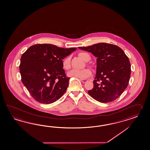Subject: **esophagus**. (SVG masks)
Listing matches in <instances>:
<instances>
[{
  "label": "esophagus",
  "instance_id": "esophagus-1",
  "mask_svg": "<svg viewBox=\"0 0 150 150\" xmlns=\"http://www.w3.org/2000/svg\"><path fill=\"white\" fill-rule=\"evenodd\" d=\"M81 81H82L83 83H85V82H87L88 80H86V79H81Z\"/></svg>",
  "mask_w": 150,
  "mask_h": 150
}]
</instances>
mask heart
Listing matches in <instances>:
<instances>
[{
	"label": "heart",
	"instance_id": "b5f03b06",
	"mask_svg": "<svg viewBox=\"0 0 150 150\" xmlns=\"http://www.w3.org/2000/svg\"><path fill=\"white\" fill-rule=\"evenodd\" d=\"M79 57L84 60V61H88L90 60L91 57L89 55L84 52H81L79 54ZM62 67L63 69L68 70L70 68V57L67 56L62 61ZM91 71L89 68H84L83 69H73L68 73V75L70 77H74L77 79H84L91 76Z\"/></svg>",
	"mask_w": 150,
	"mask_h": 150
}]
</instances>
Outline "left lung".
I'll use <instances>...</instances> for the list:
<instances>
[{
  "instance_id": "1",
  "label": "left lung",
  "mask_w": 150,
  "mask_h": 150,
  "mask_svg": "<svg viewBox=\"0 0 150 150\" xmlns=\"http://www.w3.org/2000/svg\"><path fill=\"white\" fill-rule=\"evenodd\" d=\"M79 48L98 58L94 87L88 94L102 103L117 99L127 88L131 76V64L124 51L117 45L105 43Z\"/></svg>"
}]
</instances>
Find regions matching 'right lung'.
<instances>
[{"label": "right lung", "instance_id": "obj_1", "mask_svg": "<svg viewBox=\"0 0 150 150\" xmlns=\"http://www.w3.org/2000/svg\"><path fill=\"white\" fill-rule=\"evenodd\" d=\"M76 49L35 44L22 55L19 65L22 83L36 101L49 104L64 94L70 78L63 69L62 59Z\"/></svg>", "mask_w": 150, "mask_h": 150}]
</instances>
